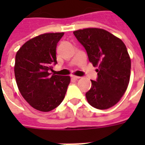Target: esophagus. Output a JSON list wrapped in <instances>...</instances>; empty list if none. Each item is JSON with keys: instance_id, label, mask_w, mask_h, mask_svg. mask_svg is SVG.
I'll list each match as a JSON object with an SVG mask.
<instances>
[{"instance_id": "esophagus-1", "label": "esophagus", "mask_w": 145, "mask_h": 145, "mask_svg": "<svg viewBox=\"0 0 145 145\" xmlns=\"http://www.w3.org/2000/svg\"><path fill=\"white\" fill-rule=\"evenodd\" d=\"M71 78H72L73 79H75V80H77V79H79V78H80V77H78V76H74V75H72V76H71Z\"/></svg>"}]
</instances>
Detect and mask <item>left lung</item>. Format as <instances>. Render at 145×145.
<instances>
[{
    "mask_svg": "<svg viewBox=\"0 0 145 145\" xmlns=\"http://www.w3.org/2000/svg\"><path fill=\"white\" fill-rule=\"evenodd\" d=\"M74 35L85 47L88 60L99 66L97 79L85 94L88 103L99 109H106L118 103L127 88L131 62L123 42L106 30L89 28Z\"/></svg>",
    "mask_w": 145,
    "mask_h": 145,
    "instance_id": "obj_1",
    "label": "left lung"
}]
</instances>
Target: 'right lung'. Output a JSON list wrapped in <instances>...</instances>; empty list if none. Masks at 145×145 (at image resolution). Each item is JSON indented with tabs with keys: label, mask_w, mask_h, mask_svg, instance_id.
I'll return each mask as SVG.
<instances>
[{
	"label": "right lung",
	"mask_w": 145,
	"mask_h": 145,
	"mask_svg": "<svg viewBox=\"0 0 145 145\" xmlns=\"http://www.w3.org/2000/svg\"><path fill=\"white\" fill-rule=\"evenodd\" d=\"M63 33H45L27 41L15 56L14 75L23 98L34 109L49 112L64 99L69 76L51 74L56 49Z\"/></svg>",
	"instance_id": "right-lung-1"
}]
</instances>
